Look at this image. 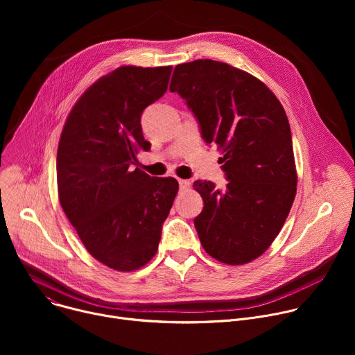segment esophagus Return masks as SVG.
<instances>
[{
    "label": "esophagus",
    "mask_w": 355,
    "mask_h": 355,
    "mask_svg": "<svg viewBox=\"0 0 355 355\" xmlns=\"http://www.w3.org/2000/svg\"><path fill=\"white\" fill-rule=\"evenodd\" d=\"M178 184H180V187L181 188H189V185H191V181L189 180H178Z\"/></svg>",
    "instance_id": "obj_1"
}]
</instances>
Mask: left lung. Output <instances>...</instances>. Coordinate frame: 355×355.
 Returning a JSON list of instances; mask_svg holds the SVG:
<instances>
[{
	"label": "left lung",
	"mask_w": 355,
	"mask_h": 355,
	"mask_svg": "<svg viewBox=\"0 0 355 355\" xmlns=\"http://www.w3.org/2000/svg\"><path fill=\"white\" fill-rule=\"evenodd\" d=\"M222 151L225 191L195 181L204 209L193 219L202 247L229 266L260 257L278 236L296 195L291 128L274 92L259 78L211 59L175 66L170 84Z\"/></svg>",
	"instance_id": "1"
}]
</instances>
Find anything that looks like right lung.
<instances>
[{"instance_id": "right-lung-1", "label": "right lung", "mask_w": 355, "mask_h": 355, "mask_svg": "<svg viewBox=\"0 0 355 355\" xmlns=\"http://www.w3.org/2000/svg\"><path fill=\"white\" fill-rule=\"evenodd\" d=\"M171 66H122L76 103L58 148L60 205L89 254L116 271H135L159 248L178 192L173 177L135 168L147 150L140 118L168 87Z\"/></svg>"}]
</instances>
